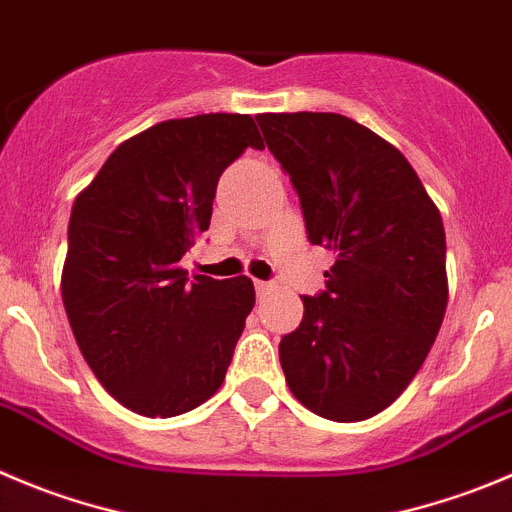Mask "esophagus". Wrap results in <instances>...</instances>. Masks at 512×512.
Returning <instances> with one entry per match:
<instances>
[{"label": "esophagus", "instance_id": "obj_1", "mask_svg": "<svg viewBox=\"0 0 512 512\" xmlns=\"http://www.w3.org/2000/svg\"><path fill=\"white\" fill-rule=\"evenodd\" d=\"M253 286H256V294H259V296L269 294V291H271L269 281H253Z\"/></svg>", "mask_w": 512, "mask_h": 512}]
</instances>
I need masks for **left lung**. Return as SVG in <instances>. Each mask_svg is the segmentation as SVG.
<instances>
[{"mask_svg":"<svg viewBox=\"0 0 512 512\" xmlns=\"http://www.w3.org/2000/svg\"><path fill=\"white\" fill-rule=\"evenodd\" d=\"M289 173L306 233L332 248L326 289L304 296L279 344L291 394L334 422L389 407L415 379L447 309L445 228L407 158L337 113L259 115Z\"/></svg>","mask_w":512,"mask_h":512,"instance_id":"obj_1","label":"left lung"}]
</instances>
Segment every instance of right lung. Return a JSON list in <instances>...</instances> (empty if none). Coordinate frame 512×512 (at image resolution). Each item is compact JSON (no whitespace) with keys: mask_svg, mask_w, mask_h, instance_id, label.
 <instances>
[{"mask_svg":"<svg viewBox=\"0 0 512 512\" xmlns=\"http://www.w3.org/2000/svg\"><path fill=\"white\" fill-rule=\"evenodd\" d=\"M248 145L264 148L251 115L165 120L120 143L75 198L62 304L102 387L143 417L213 397L256 304L246 276L188 279L178 266Z\"/></svg>","mask_w":512,"mask_h":512,"instance_id":"1","label":"right lung"}]
</instances>
